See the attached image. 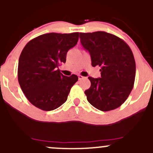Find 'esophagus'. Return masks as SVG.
<instances>
[{"instance_id": "34e87169", "label": "esophagus", "mask_w": 153, "mask_h": 153, "mask_svg": "<svg viewBox=\"0 0 153 153\" xmlns=\"http://www.w3.org/2000/svg\"><path fill=\"white\" fill-rule=\"evenodd\" d=\"M83 78H84V77L82 76L81 75H78V79H79V80H81V79H82Z\"/></svg>"}]
</instances>
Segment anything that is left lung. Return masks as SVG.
Here are the masks:
<instances>
[{
	"mask_svg": "<svg viewBox=\"0 0 153 153\" xmlns=\"http://www.w3.org/2000/svg\"><path fill=\"white\" fill-rule=\"evenodd\" d=\"M80 39L90 53L92 66L101 67V78L88 77L91 87L85 91L88 101L102 111L118 108L134 86L136 65L130 47L105 31L80 33Z\"/></svg>",
	"mask_w": 153,
	"mask_h": 153,
	"instance_id": "obj_1",
	"label": "left lung"
}]
</instances>
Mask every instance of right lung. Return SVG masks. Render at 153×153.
Wrapping results in <instances>:
<instances>
[{"label":"right lung","mask_w":153,"mask_h":153,"mask_svg":"<svg viewBox=\"0 0 153 153\" xmlns=\"http://www.w3.org/2000/svg\"><path fill=\"white\" fill-rule=\"evenodd\" d=\"M79 33H49L33 39L19 59L18 80L26 99L37 108L52 111L68 99L76 75L68 77L58 69L65 63L68 51L77 45Z\"/></svg>","instance_id":"add662e5"}]
</instances>
